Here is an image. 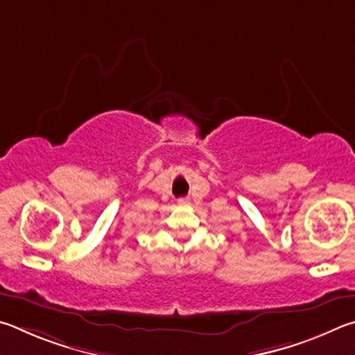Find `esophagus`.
<instances>
[{
	"label": "esophagus",
	"instance_id": "1",
	"mask_svg": "<svg viewBox=\"0 0 355 355\" xmlns=\"http://www.w3.org/2000/svg\"><path fill=\"white\" fill-rule=\"evenodd\" d=\"M178 204H179V206H187L189 200H187V198H181V200H178Z\"/></svg>",
	"mask_w": 355,
	"mask_h": 355
}]
</instances>
